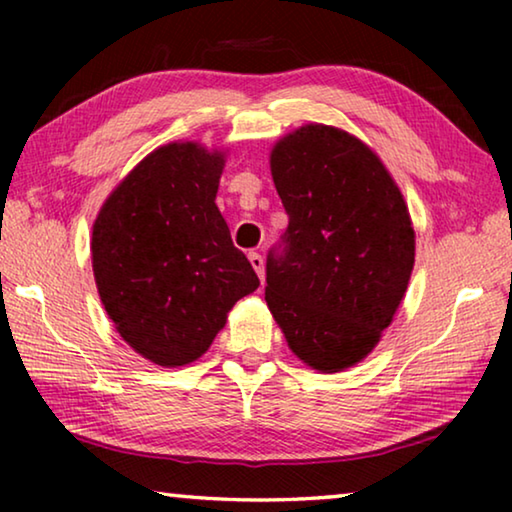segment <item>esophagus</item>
Listing matches in <instances>:
<instances>
[{
    "label": "esophagus",
    "instance_id": "obj_1",
    "mask_svg": "<svg viewBox=\"0 0 512 512\" xmlns=\"http://www.w3.org/2000/svg\"><path fill=\"white\" fill-rule=\"evenodd\" d=\"M248 259H250V266L255 268V273H257L259 280L264 282V257L259 255V253H248Z\"/></svg>",
    "mask_w": 512,
    "mask_h": 512
}]
</instances>
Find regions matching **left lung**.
<instances>
[{"instance_id": "obj_1", "label": "left lung", "mask_w": 512, "mask_h": 512, "mask_svg": "<svg viewBox=\"0 0 512 512\" xmlns=\"http://www.w3.org/2000/svg\"><path fill=\"white\" fill-rule=\"evenodd\" d=\"M271 173L289 228L266 257L268 309L300 361L341 372L375 350L409 287V207L379 155L334 126L284 135Z\"/></svg>"}]
</instances>
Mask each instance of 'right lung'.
Instances as JSON below:
<instances>
[{
  "label": "right lung",
  "instance_id": "add662e5",
  "mask_svg": "<svg viewBox=\"0 0 512 512\" xmlns=\"http://www.w3.org/2000/svg\"><path fill=\"white\" fill-rule=\"evenodd\" d=\"M221 151L171 142L112 189L92 225L103 307L131 348L164 368L210 348L228 311L259 287L216 207Z\"/></svg>",
  "mask_w": 512,
  "mask_h": 512
}]
</instances>
